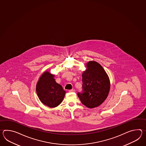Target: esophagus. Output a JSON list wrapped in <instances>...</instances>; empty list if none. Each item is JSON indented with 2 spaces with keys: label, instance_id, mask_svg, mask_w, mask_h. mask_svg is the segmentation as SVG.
<instances>
[{
  "label": "esophagus",
  "instance_id": "34e87169",
  "mask_svg": "<svg viewBox=\"0 0 146 146\" xmlns=\"http://www.w3.org/2000/svg\"><path fill=\"white\" fill-rule=\"evenodd\" d=\"M75 91V90H74V89H72V90H70L68 92H74Z\"/></svg>",
  "mask_w": 146,
  "mask_h": 146
}]
</instances>
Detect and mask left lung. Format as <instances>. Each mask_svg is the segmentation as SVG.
Instances as JSON below:
<instances>
[{
	"mask_svg": "<svg viewBox=\"0 0 146 146\" xmlns=\"http://www.w3.org/2000/svg\"><path fill=\"white\" fill-rule=\"evenodd\" d=\"M82 74V91L78 96L85 106L93 108L102 104L110 90V82L103 68L95 61L87 63Z\"/></svg>",
	"mask_w": 146,
	"mask_h": 146,
	"instance_id": "obj_1",
	"label": "left lung"
}]
</instances>
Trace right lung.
<instances>
[{
	"instance_id": "obj_1",
	"label": "right lung",
	"mask_w": 146,
	"mask_h": 146,
	"mask_svg": "<svg viewBox=\"0 0 146 146\" xmlns=\"http://www.w3.org/2000/svg\"><path fill=\"white\" fill-rule=\"evenodd\" d=\"M54 75L45 72L39 78L36 91L42 103L51 108L56 107L61 103L65 91L61 85L55 82Z\"/></svg>"
}]
</instances>
